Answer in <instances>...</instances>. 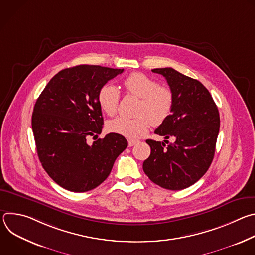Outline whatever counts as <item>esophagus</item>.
Listing matches in <instances>:
<instances>
[{
	"mask_svg": "<svg viewBox=\"0 0 255 255\" xmlns=\"http://www.w3.org/2000/svg\"><path fill=\"white\" fill-rule=\"evenodd\" d=\"M138 142H139V140H136V139H129V140H128V145L131 147V146H134V145H136Z\"/></svg>",
	"mask_w": 255,
	"mask_h": 255,
	"instance_id": "1",
	"label": "esophagus"
}]
</instances>
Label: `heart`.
I'll use <instances>...</instances> for the list:
<instances>
[{
    "instance_id": "obj_1",
    "label": "heart",
    "mask_w": 255,
    "mask_h": 255,
    "mask_svg": "<svg viewBox=\"0 0 255 255\" xmlns=\"http://www.w3.org/2000/svg\"><path fill=\"white\" fill-rule=\"evenodd\" d=\"M128 94L140 98L135 118L117 117L108 123V130L121 136L133 139L148 131L149 124L161 125L170 115L173 107V94L167 87L159 86L158 82L141 72H134L124 81ZM120 101L118 88L104 84L98 92V103L108 115L117 112Z\"/></svg>"
}]
</instances>
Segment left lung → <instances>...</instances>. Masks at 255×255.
<instances>
[{
	"instance_id": "left-lung-1",
	"label": "left lung",
	"mask_w": 255,
	"mask_h": 255,
	"mask_svg": "<svg viewBox=\"0 0 255 255\" xmlns=\"http://www.w3.org/2000/svg\"><path fill=\"white\" fill-rule=\"evenodd\" d=\"M152 71L165 78L173 94L171 113L154 133L174 141L166 146L164 142L146 140L151 152L143 162V170L161 188L184 190L198 181L212 163L220 128L219 111L199 81L171 67Z\"/></svg>"
}]
</instances>
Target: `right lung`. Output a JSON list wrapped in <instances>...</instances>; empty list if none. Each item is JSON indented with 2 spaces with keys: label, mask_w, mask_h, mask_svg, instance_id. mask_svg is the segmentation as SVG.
<instances>
[{
  "label": "right lung",
  "mask_w": 255,
  "mask_h": 255,
  "mask_svg": "<svg viewBox=\"0 0 255 255\" xmlns=\"http://www.w3.org/2000/svg\"><path fill=\"white\" fill-rule=\"evenodd\" d=\"M122 69L82 64L60 70L36 101L32 130L39 160L61 188L84 193L101 185L128 146L125 137L101 134L104 120L98 92Z\"/></svg>",
  "instance_id": "add662e5"
}]
</instances>
